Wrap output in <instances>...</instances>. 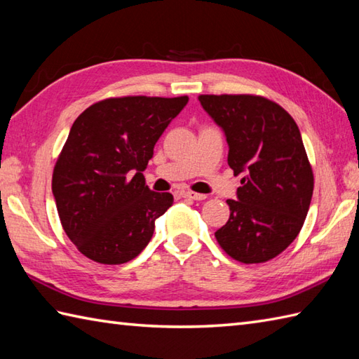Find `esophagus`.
I'll use <instances>...</instances> for the list:
<instances>
[{"label": "esophagus", "mask_w": 359, "mask_h": 359, "mask_svg": "<svg viewBox=\"0 0 359 359\" xmlns=\"http://www.w3.org/2000/svg\"><path fill=\"white\" fill-rule=\"evenodd\" d=\"M182 196L188 197V199H193V201H203V199H207V196H205V194L194 193V191H184V193H182Z\"/></svg>", "instance_id": "1"}]
</instances>
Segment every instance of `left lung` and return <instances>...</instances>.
<instances>
[{
  "mask_svg": "<svg viewBox=\"0 0 359 359\" xmlns=\"http://www.w3.org/2000/svg\"><path fill=\"white\" fill-rule=\"evenodd\" d=\"M222 128L228 165L242 174L230 219L215 233L228 256L261 264L280 255L299 234L313 194V171L292 116L259 95H199Z\"/></svg>",
  "mask_w": 359,
  "mask_h": 359,
  "instance_id": "1",
  "label": "left lung"
}]
</instances>
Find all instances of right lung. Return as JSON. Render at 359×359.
<instances>
[{
	"instance_id": "right-lung-1",
	"label": "right lung",
	"mask_w": 359,
	"mask_h": 359,
	"mask_svg": "<svg viewBox=\"0 0 359 359\" xmlns=\"http://www.w3.org/2000/svg\"><path fill=\"white\" fill-rule=\"evenodd\" d=\"M188 97L106 98L83 111L53 168L52 193L80 253L118 265L142 253L174 199L151 191L144 171L154 144Z\"/></svg>"
}]
</instances>
